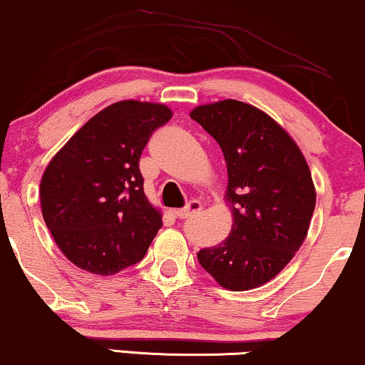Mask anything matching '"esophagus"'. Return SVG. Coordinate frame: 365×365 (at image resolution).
<instances>
[{
    "mask_svg": "<svg viewBox=\"0 0 365 365\" xmlns=\"http://www.w3.org/2000/svg\"><path fill=\"white\" fill-rule=\"evenodd\" d=\"M203 210V205L200 203V201H196V200H192V201H190V203L186 205V208H182V210H174V215L178 218H191V217H195V215H197L200 213V211Z\"/></svg>",
    "mask_w": 365,
    "mask_h": 365,
    "instance_id": "obj_1",
    "label": "esophagus"
}]
</instances>
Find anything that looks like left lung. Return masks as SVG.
<instances>
[{"instance_id": "8db88e82", "label": "left lung", "mask_w": 365, "mask_h": 365, "mask_svg": "<svg viewBox=\"0 0 365 365\" xmlns=\"http://www.w3.org/2000/svg\"><path fill=\"white\" fill-rule=\"evenodd\" d=\"M190 116L222 147L233 218L230 235L197 260L225 289H254L276 277L308 235L317 205L308 162L291 135L249 103H208Z\"/></svg>"}]
</instances>
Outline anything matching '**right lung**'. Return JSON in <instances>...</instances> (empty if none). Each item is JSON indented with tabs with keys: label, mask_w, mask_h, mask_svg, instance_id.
<instances>
[{
	"label": "right lung",
	"mask_w": 365,
	"mask_h": 365,
	"mask_svg": "<svg viewBox=\"0 0 365 365\" xmlns=\"http://www.w3.org/2000/svg\"><path fill=\"white\" fill-rule=\"evenodd\" d=\"M173 116L162 103L125 100L89 118L40 181L45 225L83 271L111 276L140 262L162 227L138 169L152 132Z\"/></svg>",
	"instance_id": "1"
}]
</instances>
